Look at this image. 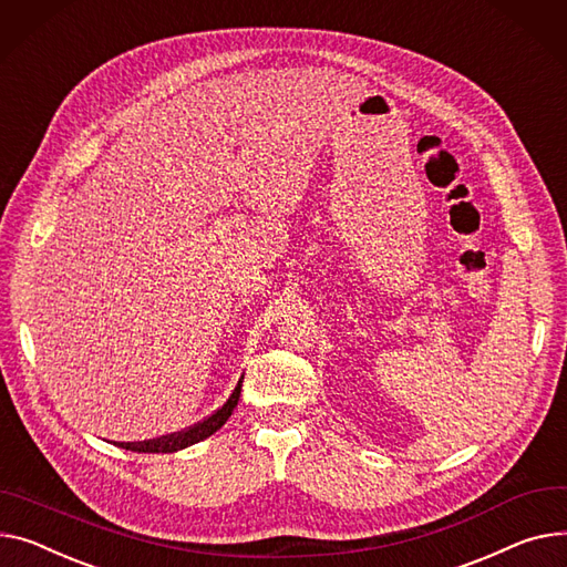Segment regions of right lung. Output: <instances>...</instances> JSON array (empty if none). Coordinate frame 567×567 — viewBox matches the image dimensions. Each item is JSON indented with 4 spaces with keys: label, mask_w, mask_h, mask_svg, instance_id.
Returning a JSON list of instances; mask_svg holds the SVG:
<instances>
[{
    "label": "right lung",
    "mask_w": 567,
    "mask_h": 567,
    "mask_svg": "<svg viewBox=\"0 0 567 567\" xmlns=\"http://www.w3.org/2000/svg\"><path fill=\"white\" fill-rule=\"evenodd\" d=\"M241 383H244V375L239 379L237 388L233 390L230 399L225 401L214 414H209L207 420L198 422L196 426L179 431V433L157 437V440H150V442H121V446L130 449V451H136V454H175V451H179V449H186V446H192L196 442L207 440L209 435H214L225 422L230 420V414L237 408L239 396H241Z\"/></svg>",
    "instance_id": "add662e5"
}]
</instances>
